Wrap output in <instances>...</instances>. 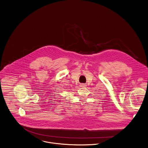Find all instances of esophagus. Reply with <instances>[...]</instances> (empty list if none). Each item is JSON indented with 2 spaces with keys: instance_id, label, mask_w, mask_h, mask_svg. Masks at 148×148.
<instances>
[{
  "instance_id": "obj_1",
  "label": "esophagus",
  "mask_w": 148,
  "mask_h": 148,
  "mask_svg": "<svg viewBox=\"0 0 148 148\" xmlns=\"http://www.w3.org/2000/svg\"><path fill=\"white\" fill-rule=\"evenodd\" d=\"M80 87H81V88H84V87H86V85H85V84H81V85H80Z\"/></svg>"
}]
</instances>
